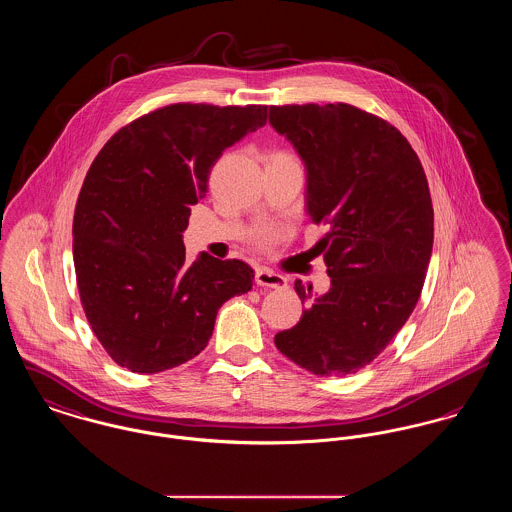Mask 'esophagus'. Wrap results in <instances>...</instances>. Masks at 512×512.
<instances>
[{"label":"esophagus","instance_id":"obj_1","mask_svg":"<svg viewBox=\"0 0 512 512\" xmlns=\"http://www.w3.org/2000/svg\"><path fill=\"white\" fill-rule=\"evenodd\" d=\"M256 283L260 287H270V289H285L287 287V279L281 274H276L274 270L268 268H258L256 270Z\"/></svg>","mask_w":512,"mask_h":512}]
</instances>
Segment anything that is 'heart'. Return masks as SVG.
<instances>
[{
	"mask_svg": "<svg viewBox=\"0 0 512 512\" xmlns=\"http://www.w3.org/2000/svg\"><path fill=\"white\" fill-rule=\"evenodd\" d=\"M274 158H291V156H287L285 152H276V154H272V156H270V160H274ZM278 236L279 231H264V233L258 234V240L268 242V240H276Z\"/></svg>",
	"mask_w": 512,
	"mask_h": 512,
	"instance_id": "1",
	"label": "heart"
}]
</instances>
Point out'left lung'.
Listing matches in <instances>:
<instances>
[{"label":"left lung","mask_w":512,"mask_h":512,"mask_svg":"<svg viewBox=\"0 0 512 512\" xmlns=\"http://www.w3.org/2000/svg\"><path fill=\"white\" fill-rule=\"evenodd\" d=\"M307 170V215L330 289L295 281L301 321L276 334L307 372L342 377L373 362L411 317L428 270L434 211L419 156L393 125L348 103L270 107Z\"/></svg>","instance_id":"1"}]
</instances>
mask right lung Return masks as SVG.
<instances>
[{
    "label": "right lung",
    "instance_id": "obj_1",
    "mask_svg": "<svg viewBox=\"0 0 512 512\" xmlns=\"http://www.w3.org/2000/svg\"><path fill=\"white\" fill-rule=\"evenodd\" d=\"M266 117V105L174 103L123 127L93 160L74 213V268L93 334L121 368L186 364L221 305L252 289L242 260L201 252L187 264L182 233L223 150Z\"/></svg>",
    "mask_w": 512,
    "mask_h": 512
}]
</instances>
